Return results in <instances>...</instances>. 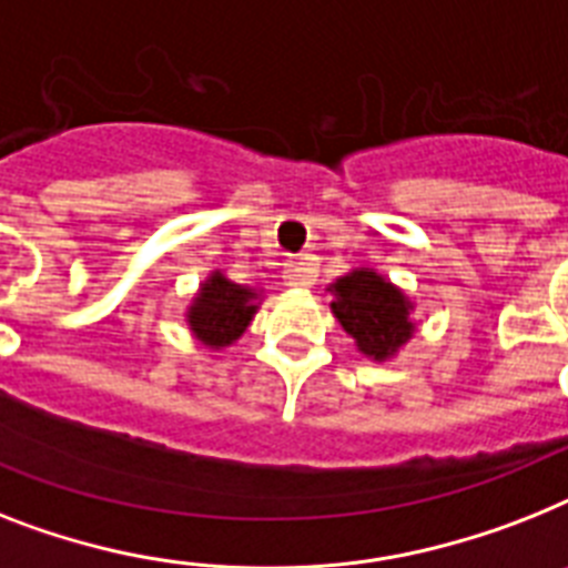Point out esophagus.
<instances>
[{
  "mask_svg": "<svg viewBox=\"0 0 568 568\" xmlns=\"http://www.w3.org/2000/svg\"><path fill=\"white\" fill-rule=\"evenodd\" d=\"M313 275H316V266H313V261L307 255L290 261L287 270H284V281H287V287H311Z\"/></svg>",
  "mask_w": 568,
  "mask_h": 568,
  "instance_id": "34e87169",
  "label": "esophagus"
}]
</instances>
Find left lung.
<instances>
[{
    "label": "left lung",
    "instance_id": "left-lung-1",
    "mask_svg": "<svg viewBox=\"0 0 568 568\" xmlns=\"http://www.w3.org/2000/svg\"><path fill=\"white\" fill-rule=\"evenodd\" d=\"M331 304L342 327L357 339L359 351L374 359L392 357L412 336L409 302L377 273H351L334 284Z\"/></svg>",
    "mask_w": 568,
    "mask_h": 568
}]
</instances>
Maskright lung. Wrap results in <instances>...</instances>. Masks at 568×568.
Listing matches in <instances>:
<instances>
[{
  "instance_id": "add662e5",
  "label": "right lung",
  "mask_w": 568,
  "mask_h": 568,
  "mask_svg": "<svg viewBox=\"0 0 568 568\" xmlns=\"http://www.w3.org/2000/svg\"><path fill=\"white\" fill-rule=\"evenodd\" d=\"M252 298H255V293L214 273L205 281L194 307H191V331L211 348H223V345L237 339L250 325L252 313H255Z\"/></svg>"
}]
</instances>
